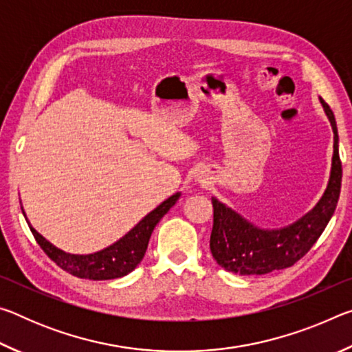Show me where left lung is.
Masks as SVG:
<instances>
[{"label":"left lung","instance_id":"obj_1","mask_svg":"<svg viewBox=\"0 0 352 352\" xmlns=\"http://www.w3.org/2000/svg\"><path fill=\"white\" fill-rule=\"evenodd\" d=\"M320 100L333 130L332 169L324 195L305 217L285 228L270 231L256 228L217 199H212L214 222L210 248L212 258L225 270L237 275H265L287 269L314 247L329 223L340 197L342 162L336 118L331 107L323 99Z\"/></svg>","mask_w":352,"mask_h":352}]
</instances>
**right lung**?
I'll use <instances>...</instances> for the list:
<instances>
[{
  "mask_svg": "<svg viewBox=\"0 0 352 352\" xmlns=\"http://www.w3.org/2000/svg\"><path fill=\"white\" fill-rule=\"evenodd\" d=\"M178 197H180V194L177 192L168 200H164L152 212H148L135 228L130 230L126 236L121 237L113 245L93 254L65 253L47 242L31 225H28L40 248L47 254V258L54 261L60 269L68 272L69 275L82 279H93V281L116 279L129 275L142 261L155 225L177 204Z\"/></svg>",
  "mask_w": 352,
  "mask_h": 352,
  "instance_id": "obj_1",
  "label": "right lung"
}]
</instances>
